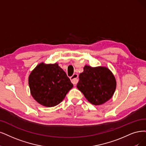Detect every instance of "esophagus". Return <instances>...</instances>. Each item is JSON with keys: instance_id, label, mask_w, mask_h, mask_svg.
I'll list each match as a JSON object with an SVG mask.
<instances>
[{"instance_id": "1", "label": "esophagus", "mask_w": 146, "mask_h": 146, "mask_svg": "<svg viewBox=\"0 0 146 146\" xmlns=\"http://www.w3.org/2000/svg\"><path fill=\"white\" fill-rule=\"evenodd\" d=\"M70 79H71L72 82L75 85L78 82V74L76 73H74L73 76L70 78Z\"/></svg>"}]
</instances>
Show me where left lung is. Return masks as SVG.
I'll list each match as a JSON object with an SVG mask.
<instances>
[{"instance_id":"left-lung-1","label":"left lung","mask_w":146,"mask_h":146,"mask_svg":"<svg viewBox=\"0 0 146 146\" xmlns=\"http://www.w3.org/2000/svg\"><path fill=\"white\" fill-rule=\"evenodd\" d=\"M77 88L91 104L100 105L112 98L116 88V81L108 68L85 66L84 72L79 74Z\"/></svg>"}]
</instances>
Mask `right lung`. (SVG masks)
Returning <instances> with one entry per match:
<instances>
[{
	"mask_svg": "<svg viewBox=\"0 0 146 146\" xmlns=\"http://www.w3.org/2000/svg\"><path fill=\"white\" fill-rule=\"evenodd\" d=\"M31 95L40 104L47 107L58 105L73 85L58 64L38 65L29 77Z\"/></svg>",
	"mask_w": 146,
	"mask_h": 146,
	"instance_id": "right-lung-1",
	"label": "right lung"
}]
</instances>
